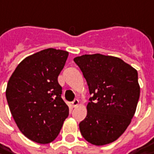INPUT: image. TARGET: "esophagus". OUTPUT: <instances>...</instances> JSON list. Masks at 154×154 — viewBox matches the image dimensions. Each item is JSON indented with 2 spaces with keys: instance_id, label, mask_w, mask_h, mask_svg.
Wrapping results in <instances>:
<instances>
[{
  "instance_id": "obj_1",
  "label": "esophagus",
  "mask_w": 154,
  "mask_h": 154,
  "mask_svg": "<svg viewBox=\"0 0 154 154\" xmlns=\"http://www.w3.org/2000/svg\"><path fill=\"white\" fill-rule=\"evenodd\" d=\"M78 104H79V101H78L77 99H75V100L72 102V107H73V108H76V107L78 106Z\"/></svg>"
}]
</instances>
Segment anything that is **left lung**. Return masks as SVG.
<instances>
[{
  "label": "left lung",
  "mask_w": 154,
  "mask_h": 154,
  "mask_svg": "<svg viewBox=\"0 0 154 154\" xmlns=\"http://www.w3.org/2000/svg\"><path fill=\"white\" fill-rule=\"evenodd\" d=\"M89 86L87 116L79 123L83 137L103 146L120 137L134 117L140 98L138 72L122 59L103 54L74 58Z\"/></svg>",
  "instance_id": "8db88e82"
}]
</instances>
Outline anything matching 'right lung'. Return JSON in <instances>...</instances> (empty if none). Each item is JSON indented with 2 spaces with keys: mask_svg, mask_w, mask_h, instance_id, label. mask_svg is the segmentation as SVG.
Masks as SVG:
<instances>
[{
  "mask_svg": "<svg viewBox=\"0 0 154 154\" xmlns=\"http://www.w3.org/2000/svg\"><path fill=\"white\" fill-rule=\"evenodd\" d=\"M68 55L53 48L38 51L24 58L8 80L6 97L12 116L20 131L36 143L53 141L69 115L57 82Z\"/></svg>",
  "mask_w": 154,
  "mask_h": 154,
  "instance_id": "right-lung-1",
  "label": "right lung"
}]
</instances>
